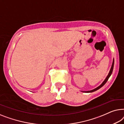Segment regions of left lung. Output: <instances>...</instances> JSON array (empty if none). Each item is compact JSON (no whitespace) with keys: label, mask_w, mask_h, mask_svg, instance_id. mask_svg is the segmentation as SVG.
I'll list each match as a JSON object with an SVG mask.
<instances>
[{"label":"left lung","mask_w":124,"mask_h":124,"mask_svg":"<svg viewBox=\"0 0 124 124\" xmlns=\"http://www.w3.org/2000/svg\"><path fill=\"white\" fill-rule=\"evenodd\" d=\"M114 60H113V62H112V66H111V69H110V71H109V72L108 73V75L107 76V77H106V78L105 79V80H104V81H103V83L99 85V86H98L97 88L94 89L92 90H89V91H86V92H85V93H92V92L96 91V90H98L99 89H100L101 88H102V87L103 86V85L106 83V82L108 81V80L109 78L110 77V76L111 75V74H112V71H113V69H114Z\"/></svg>","instance_id":"obj_1"}]
</instances>
